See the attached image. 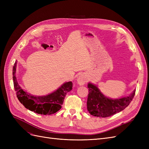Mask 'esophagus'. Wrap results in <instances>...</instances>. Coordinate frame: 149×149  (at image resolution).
Masks as SVG:
<instances>
[{
  "label": "esophagus",
  "mask_w": 149,
  "mask_h": 149,
  "mask_svg": "<svg viewBox=\"0 0 149 149\" xmlns=\"http://www.w3.org/2000/svg\"><path fill=\"white\" fill-rule=\"evenodd\" d=\"M86 80V77L84 74H80L77 78V83L79 85H84L87 81Z\"/></svg>",
  "instance_id": "esophagus-1"
}]
</instances>
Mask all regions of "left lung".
Returning a JSON list of instances; mask_svg holds the SVG:
<instances>
[{
    "mask_svg": "<svg viewBox=\"0 0 149 149\" xmlns=\"http://www.w3.org/2000/svg\"><path fill=\"white\" fill-rule=\"evenodd\" d=\"M88 88L87 109L91 115L100 118H107L124 110L132 101L136 92L134 90L129 96L112 100L102 94L96 85L89 83Z\"/></svg>",
    "mask_w": 149,
    "mask_h": 149,
    "instance_id": "1",
    "label": "left lung"
}]
</instances>
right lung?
I'll return each instance as SVG.
<instances>
[{
    "mask_svg": "<svg viewBox=\"0 0 149 149\" xmlns=\"http://www.w3.org/2000/svg\"><path fill=\"white\" fill-rule=\"evenodd\" d=\"M17 62L13 66V81L18 100L26 109L35 113L50 115L59 111L61 108L67 93L73 88L71 81L65 83L54 92L43 96L31 95L21 88L16 78Z\"/></svg>",
    "mask_w": 149,
    "mask_h": 149,
    "instance_id": "1",
    "label": "right lung"
}]
</instances>
